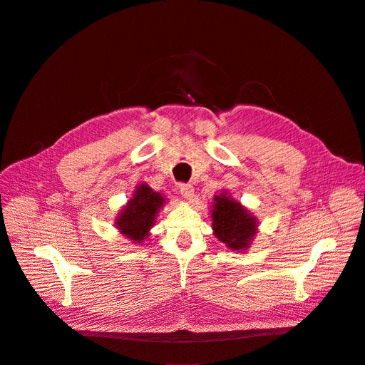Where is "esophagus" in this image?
Here are the masks:
<instances>
[{
	"label": "esophagus",
	"instance_id": "1",
	"mask_svg": "<svg viewBox=\"0 0 365 365\" xmlns=\"http://www.w3.org/2000/svg\"><path fill=\"white\" fill-rule=\"evenodd\" d=\"M179 190L183 198L190 200L194 197V186L189 185V183H179Z\"/></svg>",
	"mask_w": 365,
	"mask_h": 365
}]
</instances>
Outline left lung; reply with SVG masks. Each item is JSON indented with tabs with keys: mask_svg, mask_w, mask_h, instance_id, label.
I'll return each instance as SVG.
<instances>
[{
	"mask_svg": "<svg viewBox=\"0 0 365 365\" xmlns=\"http://www.w3.org/2000/svg\"><path fill=\"white\" fill-rule=\"evenodd\" d=\"M213 231L215 235L232 250H242L257 231L256 217L226 194L215 197Z\"/></svg>",
	"mask_w": 365,
	"mask_h": 365,
	"instance_id": "8db88e82",
	"label": "left lung"
}]
</instances>
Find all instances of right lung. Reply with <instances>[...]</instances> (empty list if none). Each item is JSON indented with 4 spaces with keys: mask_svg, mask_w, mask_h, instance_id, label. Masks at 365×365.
<instances>
[{
    "mask_svg": "<svg viewBox=\"0 0 365 365\" xmlns=\"http://www.w3.org/2000/svg\"><path fill=\"white\" fill-rule=\"evenodd\" d=\"M163 204L164 198L160 192H153L145 183L139 185L133 198L120 215L117 227L127 238L140 244L146 238L153 220H155L157 212Z\"/></svg>",
    "mask_w": 365,
    "mask_h": 365,
    "instance_id": "1",
    "label": "right lung"
}]
</instances>
